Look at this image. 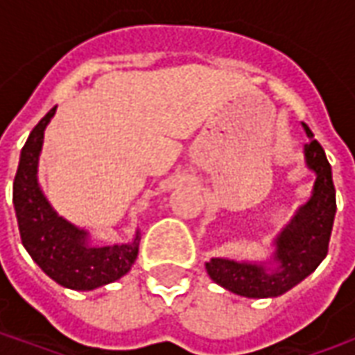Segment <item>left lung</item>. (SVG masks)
<instances>
[{
    "mask_svg": "<svg viewBox=\"0 0 355 355\" xmlns=\"http://www.w3.org/2000/svg\"><path fill=\"white\" fill-rule=\"evenodd\" d=\"M304 131L310 137L304 146V159L308 169L315 173V182L312 198L298 207L297 215L274 239V262L277 266L270 270L257 262L228 259H211L205 264L213 282L239 297H279L312 274L327 254L336 213L333 173L325 150L313 140L308 125H304Z\"/></svg>",
    "mask_w": 355,
    "mask_h": 355,
    "instance_id": "1",
    "label": "left lung"
}]
</instances>
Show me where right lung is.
<instances>
[{"instance_id": "obj_1", "label": "right lung", "mask_w": 355, "mask_h": 355, "mask_svg": "<svg viewBox=\"0 0 355 355\" xmlns=\"http://www.w3.org/2000/svg\"><path fill=\"white\" fill-rule=\"evenodd\" d=\"M55 112L57 106L35 125L20 152L19 169L12 182V205L22 245L35 264L62 287L93 291L116 282L131 270L139 254L140 238L137 232L131 243L93 245L87 230L68 223L51 207L37 182V162L43 132Z\"/></svg>"}]
</instances>
